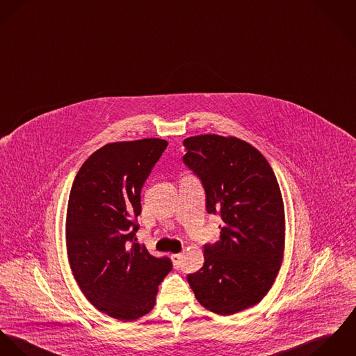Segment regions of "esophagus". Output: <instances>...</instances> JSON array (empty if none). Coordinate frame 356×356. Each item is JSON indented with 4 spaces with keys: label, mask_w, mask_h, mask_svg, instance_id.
<instances>
[{
    "label": "esophagus",
    "mask_w": 356,
    "mask_h": 356,
    "mask_svg": "<svg viewBox=\"0 0 356 356\" xmlns=\"http://www.w3.org/2000/svg\"><path fill=\"white\" fill-rule=\"evenodd\" d=\"M181 258H183V254H172V255H170V259H172V262H173V265H175L176 269L180 268Z\"/></svg>",
    "instance_id": "esophagus-1"
}]
</instances>
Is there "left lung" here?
I'll return each instance as SVG.
<instances>
[{
    "mask_svg": "<svg viewBox=\"0 0 356 356\" xmlns=\"http://www.w3.org/2000/svg\"><path fill=\"white\" fill-rule=\"evenodd\" d=\"M184 163L200 179L206 210L222 220L220 238L187 280L197 302L220 316L259 303L280 272L285 214L276 175L258 149L216 134L184 139Z\"/></svg>",
    "mask_w": 356,
    "mask_h": 356,
    "instance_id": "1",
    "label": "left lung"
}]
</instances>
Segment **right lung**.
I'll return each mask as SVG.
<instances>
[{"instance_id": "add662e5", "label": "right lung", "mask_w": 356, "mask_h": 356, "mask_svg": "<svg viewBox=\"0 0 356 356\" xmlns=\"http://www.w3.org/2000/svg\"><path fill=\"white\" fill-rule=\"evenodd\" d=\"M168 142H113L84 161L67 207L65 241L71 270L87 300L106 316L135 321L156 305L169 258L135 243L140 193Z\"/></svg>"}]
</instances>
